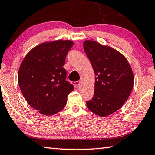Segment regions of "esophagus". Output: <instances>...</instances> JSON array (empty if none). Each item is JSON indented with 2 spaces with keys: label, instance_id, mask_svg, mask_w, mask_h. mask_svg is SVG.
Returning <instances> with one entry per match:
<instances>
[{
  "label": "esophagus",
  "instance_id": "obj_1",
  "mask_svg": "<svg viewBox=\"0 0 155 155\" xmlns=\"http://www.w3.org/2000/svg\"><path fill=\"white\" fill-rule=\"evenodd\" d=\"M73 85H74L75 88H78L80 85V81H77V82H73Z\"/></svg>",
  "mask_w": 155,
  "mask_h": 155
}]
</instances>
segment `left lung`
Wrapping results in <instances>:
<instances>
[{
  "label": "left lung",
  "instance_id": "1",
  "mask_svg": "<svg viewBox=\"0 0 155 155\" xmlns=\"http://www.w3.org/2000/svg\"><path fill=\"white\" fill-rule=\"evenodd\" d=\"M84 50L95 73L93 98L86 102L92 112L104 117L123 106L134 87L128 61L120 52L94 41L84 42Z\"/></svg>",
  "mask_w": 155,
  "mask_h": 155
}]
</instances>
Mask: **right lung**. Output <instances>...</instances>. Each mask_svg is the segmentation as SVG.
I'll return each mask as SVG.
<instances>
[{"label": "right lung", "mask_w": 155, "mask_h": 155, "mask_svg": "<svg viewBox=\"0 0 155 155\" xmlns=\"http://www.w3.org/2000/svg\"><path fill=\"white\" fill-rule=\"evenodd\" d=\"M73 45L57 40L35 46L24 57L18 80L27 103L41 114L51 116L65 107L74 86L66 81L65 58Z\"/></svg>", "instance_id": "add662e5"}]
</instances>
